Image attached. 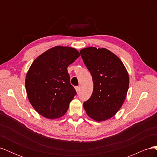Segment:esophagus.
Returning <instances> with one entry per match:
<instances>
[{"mask_svg":"<svg viewBox=\"0 0 157 157\" xmlns=\"http://www.w3.org/2000/svg\"><path fill=\"white\" fill-rule=\"evenodd\" d=\"M75 90H76V91H77V92L78 93L79 91H80V87L79 86H76Z\"/></svg>","mask_w":157,"mask_h":157,"instance_id":"obj_1","label":"esophagus"}]
</instances>
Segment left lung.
<instances>
[{
    "mask_svg": "<svg viewBox=\"0 0 157 157\" xmlns=\"http://www.w3.org/2000/svg\"><path fill=\"white\" fill-rule=\"evenodd\" d=\"M91 73L94 89L83 104L87 115L101 122L109 119L124 103L129 87V76L122 61L106 48L88 47L80 51Z\"/></svg>",
    "mask_w": 157,
    "mask_h": 157,
    "instance_id": "8db88e82",
    "label": "left lung"
}]
</instances>
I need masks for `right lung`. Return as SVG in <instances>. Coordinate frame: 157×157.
<instances>
[{
	"label": "right lung",
	"mask_w": 157,
	"mask_h": 157,
	"mask_svg": "<svg viewBox=\"0 0 157 157\" xmlns=\"http://www.w3.org/2000/svg\"><path fill=\"white\" fill-rule=\"evenodd\" d=\"M80 56L75 48L55 46L36 58L25 78L28 99L36 111L54 119L65 115L77 94L70 83L69 65Z\"/></svg>",
	"instance_id": "1"
}]
</instances>
